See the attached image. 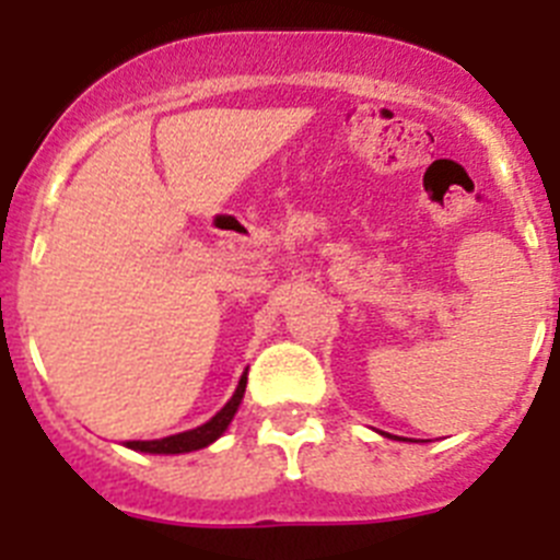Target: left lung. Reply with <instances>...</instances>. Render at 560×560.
I'll list each match as a JSON object with an SVG mask.
<instances>
[{
  "label": "left lung",
  "mask_w": 560,
  "mask_h": 560,
  "mask_svg": "<svg viewBox=\"0 0 560 560\" xmlns=\"http://www.w3.org/2000/svg\"><path fill=\"white\" fill-rule=\"evenodd\" d=\"M395 440H398V438H395Z\"/></svg>",
  "instance_id": "obj_1"
}]
</instances>
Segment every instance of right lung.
Instances as JSON below:
<instances>
[{
  "instance_id": "obj_1",
  "label": "right lung",
  "mask_w": 560,
  "mask_h": 560,
  "mask_svg": "<svg viewBox=\"0 0 560 560\" xmlns=\"http://www.w3.org/2000/svg\"><path fill=\"white\" fill-rule=\"evenodd\" d=\"M244 393H246V373L241 375V381H237V389L232 393V398L226 400L224 409L212 415L207 423L190 429V432L171 434V438H162V440H128L126 446L133 448V452H145V454L199 452V448L210 446V443H215V440L226 432V427H230L232 418H235L237 407H241V400H244Z\"/></svg>"
}]
</instances>
